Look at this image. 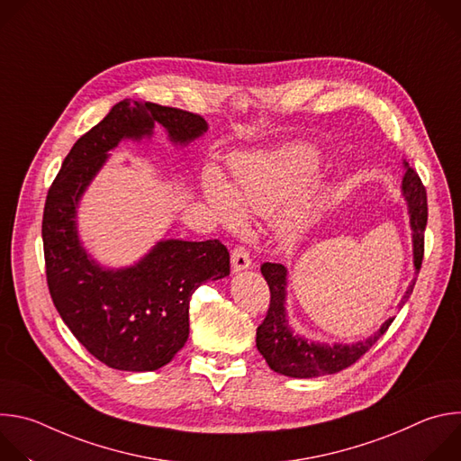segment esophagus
<instances>
[{"label": "esophagus", "mask_w": 461, "mask_h": 461, "mask_svg": "<svg viewBox=\"0 0 461 461\" xmlns=\"http://www.w3.org/2000/svg\"><path fill=\"white\" fill-rule=\"evenodd\" d=\"M231 267H233V272H242L246 268L251 267V258H249V253L244 246H235L233 251H231Z\"/></svg>", "instance_id": "1"}]
</instances>
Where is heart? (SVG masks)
<instances>
[{"instance_id": "b5f03b06", "label": "heart", "mask_w": 461, "mask_h": 461, "mask_svg": "<svg viewBox=\"0 0 461 461\" xmlns=\"http://www.w3.org/2000/svg\"><path fill=\"white\" fill-rule=\"evenodd\" d=\"M301 180V169L292 155H253L235 162L231 187L215 173L208 171L204 191L221 221L235 228L242 222V208L258 215H272L286 206ZM304 217H292L283 224L288 240H295Z\"/></svg>"}]
</instances>
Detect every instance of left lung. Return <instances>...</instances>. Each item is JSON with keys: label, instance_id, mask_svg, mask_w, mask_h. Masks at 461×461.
<instances>
[{"label": "left lung", "instance_id": "obj_1", "mask_svg": "<svg viewBox=\"0 0 461 461\" xmlns=\"http://www.w3.org/2000/svg\"><path fill=\"white\" fill-rule=\"evenodd\" d=\"M403 176V194L409 204L411 228H412V244H414V267L420 272L425 251V228H427V191L420 175L405 162ZM262 277L270 286V306L265 321L257 328V350L267 359L274 372L290 377H317L326 374H336L350 365H354L361 356H365L375 341L388 330L393 317L386 319L379 330L354 345H324L308 341L294 334L286 319V268L277 262H265L260 267ZM416 279L411 283L405 292L400 308L409 301L414 290Z\"/></svg>", "mask_w": 461, "mask_h": 461}]
</instances>
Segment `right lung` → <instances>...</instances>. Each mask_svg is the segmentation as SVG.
Instances as JSON below:
<instances>
[{
  "label": "right lung",
  "instance_id": "right-lung-1",
  "mask_svg": "<svg viewBox=\"0 0 461 461\" xmlns=\"http://www.w3.org/2000/svg\"><path fill=\"white\" fill-rule=\"evenodd\" d=\"M160 123L171 142L203 137V116L151 102L122 100L77 140L49 187L41 237L52 303L73 336L104 365L151 372L167 365L189 336V299L208 279L230 276L221 240H162L140 262L104 270L80 244L77 208L122 139L151 137Z\"/></svg>",
  "mask_w": 461,
  "mask_h": 461
}]
</instances>
